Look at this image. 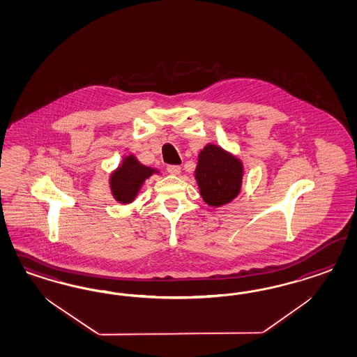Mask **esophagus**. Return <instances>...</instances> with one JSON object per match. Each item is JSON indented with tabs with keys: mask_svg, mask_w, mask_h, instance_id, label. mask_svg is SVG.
Returning <instances> with one entry per match:
<instances>
[{
	"mask_svg": "<svg viewBox=\"0 0 357 357\" xmlns=\"http://www.w3.org/2000/svg\"><path fill=\"white\" fill-rule=\"evenodd\" d=\"M167 173L172 174V175H179L181 174V166H176V165H169L166 167Z\"/></svg>",
	"mask_w": 357,
	"mask_h": 357,
	"instance_id": "1",
	"label": "esophagus"
}]
</instances>
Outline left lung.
<instances>
[{"label": "left lung", "mask_w": 357, "mask_h": 357, "mask_svg": "<svg viewBox=\"0 0 357 357\" xmlns=\"http://www.w3.org/2000/svg\"><path fill=\"white\" fill-rule=\"evenodd\" d=\"M243 165L233 154L215 144L199 153L195 179L208 206H221L237 197L242 187Z\"/></svg>", "instance_id": "left-lung-1"}]
</instances>
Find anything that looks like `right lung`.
<instances>
[{
	"mask_svg": "<svg viewBox=\"0 0 357 357\" xmlns=\"http://www.w3.org/2000/svg\"><path fill=\"white\" fill-rule=\"evenodd\" d=\"M154 173L158 172L139 162L133 154L124 157L121 165L109 176L114 199L121 204H130L139 194L144 182Z\"/></svg>",
	"mask_w": 357,
	"mask_h": 357,
	"instance_id": "obj_1",
	"label": "right lung"
}]
</instances>
